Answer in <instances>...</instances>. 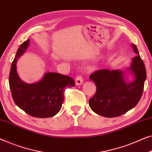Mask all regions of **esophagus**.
Masks as SVG:
<instances>
[{
  "instance_id": "esophagus-1",
  "label": "esophagus",
  "mask_w": 152,
  "mask_h": 152,
  "mask_svg": "<svg viewBox=\"0 0 152 152\" xmlns=\"http://www.w3.org/2000/svg\"><path fill=\"white\" fill-rule=\"evenodd\" d=\"M83 82V79L81 75H78L75 78V84L76 85H81Z\"/></svg>"
}]
</instances>
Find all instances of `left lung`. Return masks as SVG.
Returning <instances> with one entry per match:
<instances>
[{
	"mask_svg": "<svg viewBox=\"0 0 152 152\" xmlns=\"http://www.w3.org/2000/svg\"><path fill=\"white\" fill-rule=\"evenodd\" d=\"M132 47L137 55L127 70L134 76L133 81H125V72L120 70H99L90 76L97 89L89 99V105L101 116L110 118L122 115L134 107L141 98L146 69L136 46L132 44Z\"/></svg>",
	"mask_w": 152,
	"mask_h": 152,
	"instance_id": "left-lung-1",
	"label": "left lung"
}]
</instances>
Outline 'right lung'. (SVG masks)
I'll return each mask as SVG.
<instances>
[{"label": "right lung", "mask_w": 152, "mask_h": 152, "mask_svg": "<svg viewBox=\"0 0 152 152\" xmlns=\"http://www.w3.org/2000/svg\"><path fill=\"white\" fill-rule=\"evenodd\" d=\"M29 39L22 44L13 61L9 77L12 98L16 105L30 116L49 118L60 110L66 87L75 86L73 79L57 72H47L40 81L34 83H25L16 71L18 59L25 52Z\"/></svg>", "instance_id": "add662e5"}]
</instances>
